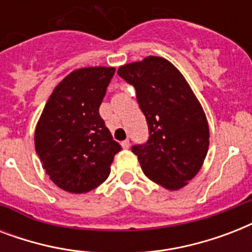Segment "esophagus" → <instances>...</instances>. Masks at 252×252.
Segmentation results:
<instances>
[{"mask_svg":"<svg viewBox=\"0 0 252 252\" xmlns=\"http://www.w3.org/2000/svg\"><path fill=\"white\" fill-rule=\"evenodd\" d=\"M122 146H123V149H128V148L130 146L129 140H124V141H122Z\"/></svg>","mask_w":252,"mask_h":252,"instance_id":"1","label":"esophagus"}]
</instances>
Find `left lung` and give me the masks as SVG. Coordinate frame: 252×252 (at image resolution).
<instances>
[{
  "instance_id": "left-lung-1",
  "label": "left lung",
  "mask_w": 252,
  "mask_h": 252,
  "mask_svg": "<svg viewBox=\"0 0 252 252\" xmlns=\"http://www.w3.org/2000/svg\"><path fill=\"white\" fill-rule=\"evenodd\" d=\"M118 74L136 89L149 138L132 146L142 171L167 189H179L207 157L209 128L199 100L182 73L162 57L120 66Z\"/></svg>"
}]
</instances>
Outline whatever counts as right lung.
<instances>
[{
  "mask_svg": "<svg viewBox=\"0 0 252 252\" xmlns=\"http://www.w3.org/2000/svg\"><path fill=\"white\" fill-rule=\"evenodd\" d=\"M114 68H84L65 77L49 96L35 130V149L57 187L85 193L110 175L122 150L99 115Z\"/></svg>",
  "mask_w": 252,
  "mask_h": 252,
  "instance_id": "1",
  "label": "right lung"
}]
</instances>
